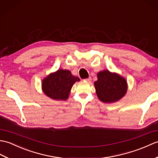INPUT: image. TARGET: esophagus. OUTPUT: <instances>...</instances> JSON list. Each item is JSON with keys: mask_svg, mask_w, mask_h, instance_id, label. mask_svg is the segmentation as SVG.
<instances>
[{"mask_svg": "<svg viewBox=\"0 0 158 158\" xmlns=\"http://www.w3.org/2000/svg\"><path fill=\"white\" fill-rule=\"evenodd\" d=\"M91 77H89V78H86V79H85V81H86V82H90L91 81Z\"/></svg>", "mask_w": 158, "mask_h": 158, "instance_id": "esophagus-1", "label": "esophagus"}]
</instances>
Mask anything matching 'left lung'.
<instances>
[{
    "instance_id": "8db88e82",
    "label": "left lung",
    "mask_w": 158,
    "mask_h": 158,
    "mask_svg": "<svg viewBox=\"0 0 158 158\" xmlns=\"http://www.w3.org/2000/svg\"><path fill=\"white\" fill-rule=\"evenodd\" d=\"M97 95L106 103L116 102L127 93V80L116 73L103 70L97 73V80L94 83Z\"/></svg>"
}]
</instances>
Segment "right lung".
<instances>
[{
	"label": "right lung",
	"mask_w": 158,
	"mask_h": 158,
	"mask_svg": "<svg viewBox=\"0 0 158 158\" xmlns=\"http://www.w3.org/2000/svg\"><path fill=\"white\" fill-rule=\"evenodd\" d=\"M80 80L78 77L73 76L69 70L58 69L43 79L42 89L52 99L65 101L68 99L73 84Z\"/></svg>",
	"instance_id": "obj_1"
}]
</instances>
